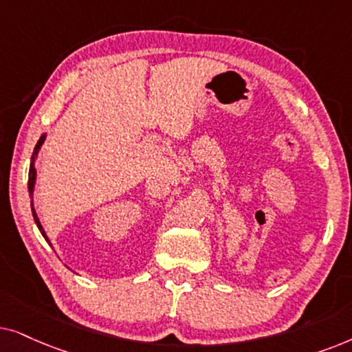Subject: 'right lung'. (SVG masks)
I'll use <instances>...</instances> for the list:
<instances>
[{"mask_svg":"<svg viewBox=\"0 0 352 352\" xmlns=\"http://www.w3.org/2000/svg\"><path fill=\"white\" fill-rule=\"evenodd\" d=\"M45 138H46V135L43 133V135H41V137H40L38 143L35 144L34 154H32V159H30V170H29V193H30L32 198H34V188H35V179H36V170H35V159H36V156H38V151H40L41 144L45 143ZM32 214H34V220H35L36 227H38V230L41 232V235H43V236H45V240L50 243L48 236H46V233H45V230H43V227H41V223H40V219H38V215H36L35 209H34V201H32Z\"/></svg>","mask_w":352,"mask_h":352,"instance_id":"add662e5","label":"right lung"}]
</instances>
